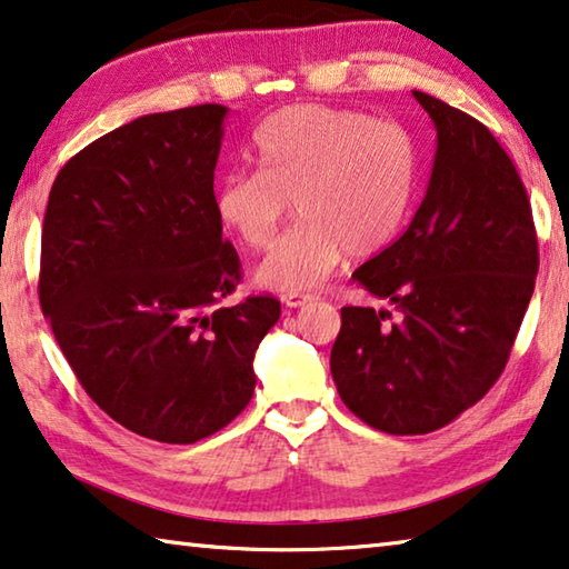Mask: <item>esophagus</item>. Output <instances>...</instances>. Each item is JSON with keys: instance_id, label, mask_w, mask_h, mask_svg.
Instances as JSON below:
<instances>
[{"instance_id": "1", "label": "esophagus", "mask_w": 569, "mask_h": 569, "mask_svg": "<svg viewBox=\"0 0 569 569\" xmlns=\"http://www.w3.org/2000/svg\"><path fill=\"white\" fill-rule=\"evenodd\" d=\"M313 299H317L313 293H283L281 296V301L288 306V309H299V306L311 303Z\"/></svg>"}]
</instances>
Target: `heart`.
<instances>
[{
	"label": "heart",
	"mask_w": 569,
	"mask_h": 569,
	"mask_svg": "<svg viewBox=\"0 0 569 569\" xmlns=\"http://www.w3.org/2000/svg\"><path fill=\"white\" fill-rule=\"evenodd\" d=\"M258 169L228 171L214 214L252 250L276 240L296 202L301 224L256 270V281L301 293L337 270L351 250L375 256L400 236L420 184L412 133L372 113L291 106L256 133Z\"/></svg>",
	"instance_id": "obj_1"
}]
</instances>
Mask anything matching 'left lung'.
Instances as JSON below:
<instances>
[{"label": "left lung", "mask_w": 569, "mask_h": 569, "mask_svg": "<svg viewBox=\"0 0 569 569\" xmlns=\"http://www.w3.org/2000/svg\"><path fill=\"white\" fill-rule=\"evenodd\" d=\"M438 143L408 230L351 278L395 306H345L331 377L347 408L420 436L479 402L507 367L539 268L517 167L481 121L420 90Z\"/></svg>", "instance_id": "1"}]
</instances>
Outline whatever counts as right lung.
I'll return each mask as SVG.
<instances>
[{"label": "right lung", "instance_id": "right-lung-1", "mask_svg": "<svg viewBox=\"0 0 569 569\" xmlns=\"http://www.w3.org/2000/svg\"><path fill=\"white\" fill-rule=\"evenodd\" d=\"M220 103L139 116L60 169L42 222L40 306L103 412L159 443H197L256 390L273 296L222 299L240 258L214 214Z\"/></svg>", "mask_w": 569, "mask_h": 569}]
</instances>
